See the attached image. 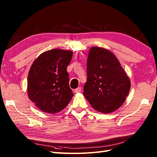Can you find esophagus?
Returning <instances> with one entry per match:
<instances>
[{
    "instance_id": "34e87169",
    "label": "esophagus",
    "mask_w": 157,
    "mask_h": 157,
    "mask_svg": "<svg viewBox=\"0 0 157 157\" xmlns=\"http://www.w3.org/2000/svg\"><path fill=\"white\" fill-rule=\"evenodd\" d=\"M81 90H82V88H80V87H78L77 88H76L74 91H75V93H78V92H81Z\"/></svg>"
}]
</instances>
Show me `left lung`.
<instances>
[{
  "mask_svg": "<svg viewBox=\"0 0 157 157\" xmlns=\"http://www.w3.org/2000/svg\"><path fill=\"white\" fill-rule=\"evenodd\" d=\"M130 88V79L115 56L105 48L92 47L83 93L92 107L103 113L115 111L124 103Z\"/></svg>",
  "mask_w": 157,
  "mask_h": 157,
  "instance_id": "obj_1",
  "label": "left lung"
}]
</instances>
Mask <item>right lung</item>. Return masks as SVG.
Segmentation results:
<instances>
[{
  "instance_id": "1",
  "label": "right lung",
  "mask_w": 157,
  "mask_h": 157,
  "mask_svg": "<svg viewBox=\"0 0 157 157\" xmlns=\"http://www.w3.org/2000/svg\"><path fill=\"white\" fill-rule=\"evenodd\" d=\"M72 56V51L50 50L40 54L31 65L27 78L28 96L42 111L59 112L72 99L67 71Z\"/></svg>"
}]
</instances>
